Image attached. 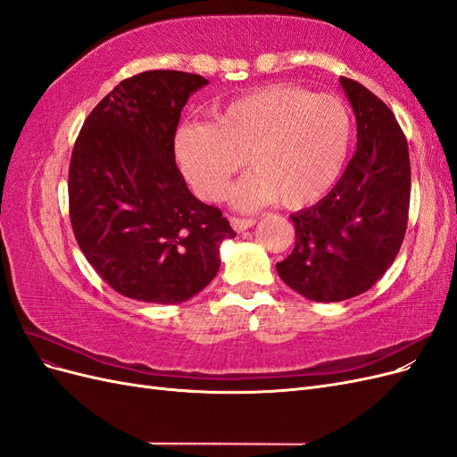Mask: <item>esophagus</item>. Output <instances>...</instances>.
I'll use <instances>...</instances> for the list:
<instances>
[{
  "label": "esophagus",
  "instance_id": "34e87169",
  "mask_svg": "<svg viewBox=\"0 0 457 457\" xmlns=\"http://www.w3.org/2000/svg\"><path fill=\"white\" fill-rule=\"evenodd\" d=\"M230 225L237 232H244L247 228H252L255 225V219H238V217H232L230 219Z\"/></svg>",
  "mask_w": 457,
  "mask_h": 457
}]
</instances>
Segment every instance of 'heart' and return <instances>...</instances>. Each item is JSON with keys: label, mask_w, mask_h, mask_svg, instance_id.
I'll use <instances>...</instances> for the list:
<instances>
[{"label": "heart", "mask_w": 457, "mask_h": 457, "mask_svg": "<svg viewBox=\"0 0 457 457\" xmlns=\"http://www.w3.org/2000/svg\"><path fill=\"white\" fill-rule=\"evenodd\" d=\"M353 143L349 108L334 95L294 86H267L238 96L213 123L177 133V162L204 200H217L230 177L253 168L230 190L240 210L280 200L301 210L322 200L347 165Z\"/></svg>", "instance_id": "1"}]
</instances>
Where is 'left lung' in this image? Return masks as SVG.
I'll return each mask as SVG.
<instances>
[{
  "instance_id": "left-lung-1",
  "label": "left lung",
  "mask_w": 457,
  "mask_h": 457,
  "mask_svg": "<svg viewBox=\"0 0 457 457\" xmlns=\"http://www.w3.org/2000/svg\"><path fill=\"white\" fill-rule=\"evenodd\" d=\"M356 116V152L314 205L289 215L295 247L276 262L280 278L303 297L337 303L361 295L393 265L410 207V156L395 114L354 79L341 78Z\"/></svg>"
}]
</instances>
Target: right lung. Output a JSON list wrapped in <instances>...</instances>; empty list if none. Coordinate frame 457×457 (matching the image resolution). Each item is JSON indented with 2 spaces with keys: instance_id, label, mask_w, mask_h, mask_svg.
<instances>
[{
  "instance_id": "right-lung-1",
  "label": "right lung",
  "mask_w": 457,
  "mask_h": 457,
  "mask_svg": "<svg viewBox=\"0 0 457 457\" xmlns=\"http://www.w3.org/2000/svg\"><path fill=\"white\" fill-rule=\"evenodd\" d=\"M210 84L150 71L123 79L81 128L68 173L71 223L101 278L129 299L173 305L195 297L237 237L213 205L192 196L175 163L181 110Z\"/></svg>"
}]
</instances>
